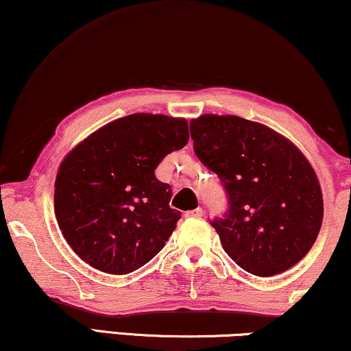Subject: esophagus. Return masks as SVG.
Segmentation results:
<instances>
[{
	"instance_id": "esophagus-1",
	"label": "esophagus",
	"mask_w": 351,
	"mask_h": 351,
	"mask_svg": "<svg viewBox=\"0 0 351 351\" xmlns=\"http://www.w3.org/2000/svg\"><path fill=\"white\" fill-rule=\"evenodd\" d=\"M201 215H203V209H201V208L186 210V213H185V217H201Z\"/></svg>"
}]
</instances>
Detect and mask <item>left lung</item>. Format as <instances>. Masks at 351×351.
I'll return each instance as SVG.
<instances>
[{
	"mask_svg": "<svg viewBox=\"0 0 351 351\" xmlns=\"http://www.w3.org/2000/svg\"><path fill=\"white\" fill-rule=\"evenodd\" d=\"M199 161L219 176L228 210L210 225L243 270L273 276L302 261L323 223V195L299 148L273 129L234 114L191 119Z\"/></svg>",
	"mask_w": 351,
	"mask_h": 351,
	"instance_id": "8db88e82",
	"label": "left lung"
}]
</instances>
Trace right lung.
Returning a JSON list of instances; mask_svg holds the SVG:
<instances>
[{
    "label": "right lung",
    "instance_id": "right-lung-1",
    "mask_svg": "<svg viewBox=\"0 0 351 351\" xmlns=\"http://www.w3.org/2000/svg\"><path fill=\"white\" fill-rule=\"evenodd\" d=\"M185 118L134 113L90 134L64 158L54 213L70 247L95 270L128 275L150 262L176 230L162 158L189 142Z\"/></svg>",
    "mask_w": 351,
    "mask_h": 351
}]
</instances>
